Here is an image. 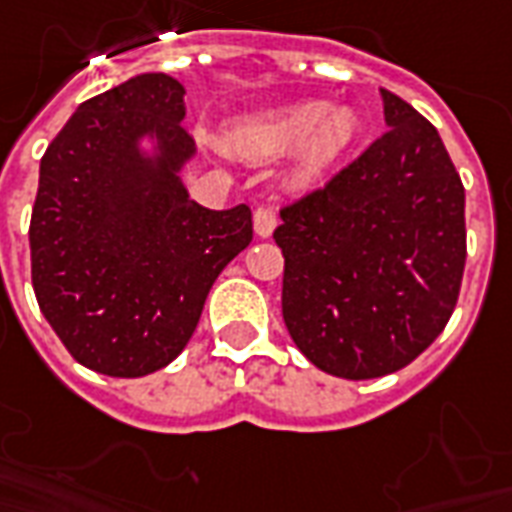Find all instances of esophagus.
I'll use <instances>...</instances> for the list:
<instances>
[{"mask_svg":"<svg viewBox=\"0 0 512 512\" xmlns=\"http://www.w3.org/2000/svg\"><path fill=\"white\" fill-rule=\"evenodd\" d=\"M252 222H255L257 236L268 238L271 233H274V227H276V211L274 208H257Z\"/></svg>","mask_w":512,"mask_h":512,"instance_id":"1","label":"esophagus"}]
</instances>
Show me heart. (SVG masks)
Segmentation results:
<instances>
[{
  "label": "heart",
  "instance_id": "b5f03b06",
  "mask_svg": "<svg viewBox=\"0 0 512 512\" xmlns=\"http://www.w3.org/2000/svg\"><path fill=\"white\" fill-rule=\"evenodd\" d=\"M355 135L358 119L350 108L328 111V102L304 100L238 119L227 130V143L244 157H282L298 151V170L312 176L331 165Z\"/></svg>",
  "mask_w": 512,
  "mask_h": 512
}]
</instances>
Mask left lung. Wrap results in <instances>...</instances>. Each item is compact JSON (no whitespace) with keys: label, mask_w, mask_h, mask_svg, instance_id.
I'll return each instance as SVG.
<instances>
[{"label":"left lung","mask_w":512,"mask_h":512,"mask_svg":"<svg viewBox=\"0 0 512 512\" xmlns=\"http://www.w3.org/2000/svg\"><path fill=\"white\" fill-rule=\"evenodd\" d=\"M388 132L282 211V314L298 350L344 380L418 358L456 309L467 260L464 187L439 132L380 89Z\"/></svg>","instance_id":"left-lung-1"}]
</instances>
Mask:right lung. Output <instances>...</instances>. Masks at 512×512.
<instances>
[{"instance_id": "obj_1", "label": "right lung", "mask_w": 512, "mask_h": 512, "mask_svg": "<svg viewBox=\"0 0 512 512\" xmlns=\"http://www.w3.org/2000/svg\"><path fill=\"white\" fill-rule=\"evenodd\" d=\"M184 86L143 73L78 105L40 160L29 249L40 312L75 361L108 377L168 366L208 290L252 241V211H211L181 170Z\"/></svg>"}]
</instances>
